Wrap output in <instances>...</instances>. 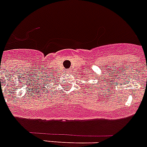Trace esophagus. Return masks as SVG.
<instances>
[{"mask_svg": "<svg viewBox=\"0 0 147 147\" xmlns=\"http://www.w3.org/2000/svg\"><path fill=\"white\" fill-rule=\"evenodd\" d=\"M67 73H71V71L70 70H67Z\"/></svg>", "mask_w": 147, "mask_h": 147, "instance_id": "obj_1", "label": "esophagus"}]
</instances>
